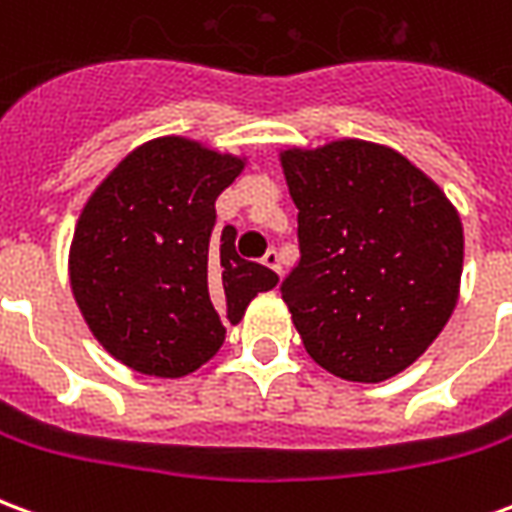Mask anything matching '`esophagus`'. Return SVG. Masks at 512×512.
I'll list each match as a JSON object with an SVG mask.
<instances>
[{"label": "esophagus", "instance_id": "1", "mask_svg": "<svg viewBox=\"0 0 512 512\" xmlns=\"http://www.w3.org/2000/svg\"><path fill=\"white\" fill-rule=\"evenodd\" d=\"M263 266L271 268L274 274H282V260H279L277 249H268L266 255H263Z\"/></svg>", "mask_w": 512, "mask_h": 512}]
</instances>
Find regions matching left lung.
<instances>
[{"label":"left lung","mask_w":512,"mask_h":512,"mask_svg":"<svg viewBox=\"0 0 512 512\" xmlns=\"http://www.w3.org/2000/svg\"><path fill=\"white\" fill-rule=\"evenodd\" d=\"M279 164L301 246L282 301L307 354L345 381L403 373L461 296L458 208L403 153L367 139L285 147Z\"/></svg>","instance_id":"8db88e82"}]
</instances>
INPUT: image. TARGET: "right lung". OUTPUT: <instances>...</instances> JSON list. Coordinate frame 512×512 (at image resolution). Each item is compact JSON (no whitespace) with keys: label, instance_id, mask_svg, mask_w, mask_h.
<instances>
[{"label":"right lung","instance_id":"right-lung-1","mask_svg":"<svg viewBox=\"0 0 512 512\" xmlns=\"http://www.w3.org/2000/svg\"><path fill=\"white\" fill-rule=\"evenodd\" d=\"M246 167L189 136L134 147L84 202L68 277L84 323L117 362L156 378L200 370L249 301L279 282L213 238L216 197Z\"/></svg>","mask_w":512,"mask_h":512}]
</instances>
